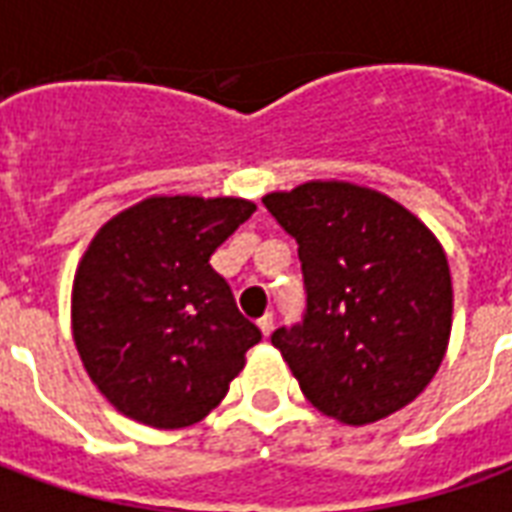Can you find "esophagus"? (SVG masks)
<instances>
[{
	"mask_svg": "<svg viewBox=\"0 0 512 512\" xmlns=\"http://www.w3.org/2000/svg\"><path fill=\"white\" fill-rule=\"evenodd\" d=\"M257 326H260V332H263V337H268V334L274 332V315L271 312H266L260 321H257Z\"/></svg>",
	"mask_w": 512,
	"mask_h": 512,
	"instance_id": "34e87169",
	"label": "esophagus"
}]
</instances>
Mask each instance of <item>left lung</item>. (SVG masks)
Listing matches in <instances>:
<instances>
[{"label":"left lung","mask_w":512,"mask_h":512,"mask_svg":"<svg viewBox=\"0 0 512 512\" xmlns=\"http://www.w3.org/2000/svg\"><path fill=\"white\" fill-rule=\"evenodd\" d=\"M263 205L299 246L304 312L271 343L304 397L345 425L411 403L450 340V266L439 241L403 205L351 183H304Z\"/></svg>","instance_id":"left-lung-1"}]
</instances>
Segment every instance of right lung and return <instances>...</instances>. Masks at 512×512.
Here are the masks:
<instances>
[{"mask_svg": "<svg viewBox=\"0 0 512 512\" xmlns=\"http://www.w3.org/2000/svg\"><path fill=\"white\" fill-rule=\"evenodd\" d=\"M255 213L235 197H150L101 227L73 282V340L109 403L186 428L227 395L260 329L211 255Z\"/></svg>", "mask_w": 512, "mask_h": 512, "instance_id": "add662e5", "label": "right lung"}]
</instances>
